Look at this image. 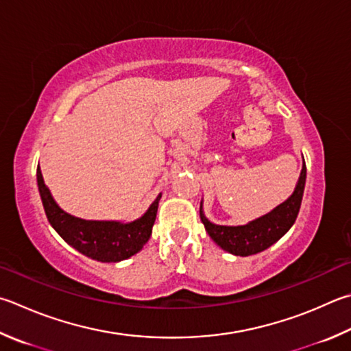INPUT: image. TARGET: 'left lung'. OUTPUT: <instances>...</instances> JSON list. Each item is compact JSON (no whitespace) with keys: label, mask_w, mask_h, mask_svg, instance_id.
<instances>
[{"label":"left lung","mask_w":351,"mask_h":351,"mask_svg":"<svg viewBox=\"0 0 351 351\" xmlns=\"http://www.w3.org/2000/svg\"><path fill=\"white\" fill-rule=\"evenodd\" d=\"M305 176H307V169H305L304 162L298 186L289 199L284 201L275 210H271L270 213L261 216V218L248 222L245 226H216L204 216L201 210V221L210 238L222 250L237 254V256H250V254L264 252L265 248L275 244L278 239H281L295 224L302 202Z\"/></svg>","instance_id":"8db88e82"}]
</instances>
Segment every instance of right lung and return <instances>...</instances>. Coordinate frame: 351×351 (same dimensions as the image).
<instances>
[{
  "instance_id": "add662e5",
  "label": "right lung",
  "mask_w": 351,
  "mask_h": 351,
  "mask_svg": "<svg viewBox=\"0 0 351 351\" xmlns=\"http://www.w3.org/2000/svg\"><path fill=\"white\" fill-rule=\"evenodd\" d=\"M36 181L49 222L67 244L86 256L101 263H118L133 256L149 241L161 195L156 197L144 216L129 224L114 221H86L62 212L56 206L49 189L44 186L40 165L36 169Z\"/></svg>"
}]
</instances>
